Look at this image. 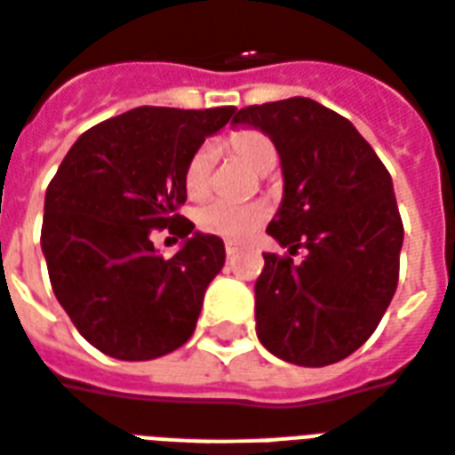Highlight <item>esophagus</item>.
<instances>
[{"instance_id":"34e87169","label":"esophagus","mask_w":455,"mask_h":455,"mask_svg":"<svg viewBox=\"0 0 455 455\" xmlns=\"http://www.w3.org/2000/svg\"><path fill=\"white\" fill-rule=\"evenodd\" d=\"M225 254H228V257H235V254H240V247H237V244H225Z\"/></svg>"}]
</instances>
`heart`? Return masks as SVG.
<instances>
[{"instance_id": "1", "label": "heart", "mask_w": 455, "mask_h": 455, "mask_svg": "<svg viewBox=\"0 0 455 455\" xmlns=\"http://www.w3.org/2000/svg\"><path fill=\"white\" fill-rule=\"evenodd\" d=\"M225 152L257 174H268L276 167L278 159L274 140L257 128L232 131L225 138ZM211 174H213V150L205 145L191 155L187 169H184V188H187V196L191 201H204L208 196ZM268 213H271V208L264 201H251V204L240 205L215 201V204H205L204 208H198L196 225L205 235H213L220 240L244 242L267 223Z\"/></svg>"}]
</instances>
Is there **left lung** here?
Returning <instances> with one entry per match:
<instances>
[{
  "mask_svg": "<svg viewBox=\"0 0 455 455\" xmlns=\"http://www.w3.org/2000/svg\"><path fill=\"white\" fill-rule=\"evenodd\" d=\"M232 123L264 131L283 167V201L267 232L290 254H264L257 337L296 366L347 359L376 332L395 296L403 218L393 179L344 116L305 96L240 108Z\"/></svg>",
  "mask_w": 455,
  "mask_h": 455,
  "instance_id": "1",
  "label": "left lung"
}]
</instances>
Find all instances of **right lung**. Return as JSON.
<instances>
[{
	"instance_id": "1",
	"label": "right lung",
	"mask_w": 455,
	"mask_h": 455,
	"mask_svg": "<svg viewBox=\"0 0 455 455\" xmlns=\"http://www.w3.org/2000/svg\"><path fill=\"white\" fill-rule=\"evenodd\" d=\"M232 116L235 106L132 108L82 132L48 184L41 247L52 293L114 359H157L194 334L225 244L179 213L184 169ZM157 229L185 240L169 260L151 244Z\"/></svg>"
}]
</instances>
